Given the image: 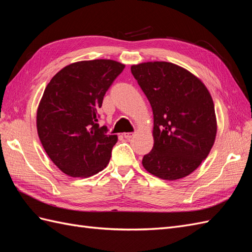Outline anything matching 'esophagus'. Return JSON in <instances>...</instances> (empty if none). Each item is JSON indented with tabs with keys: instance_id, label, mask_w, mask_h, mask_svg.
<instances>
[{
	"instance_id": "1",
	"label": "esophagus",
	"mask_w": 252,
	"mask_h": 252,
	"mask_svg": "<svg viewBox=\"0 0 252 252\" xmlns=\"http://www.w3.org/2000/svg\"><path fill=\"white\" fill-rule=\"evenodd\" d=\"M123 135H124V138H125V139H127V140H130V139L132 138V136H133V133H131V132H125Z\"/></svg>"
}]
</instances>
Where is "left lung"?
<instances>
[{
  "mask_svg": "<svg viewBox=\"0 0 252 252\" xmlns=\"http://www.w3.org/2000/svg\"><path fill=\"white\" fill-rule=\"evenodd\" d=\"M154 112V147L144 156V168L174 181L193 172L215 144L218 124L205 84L185 68L169 62L131 66Z\"/></svg>",
  "mask_w": 252,
  "mask_h": 252,
  "instance_id": "obj_1",
  "label": "left lung"
}]
</instances>
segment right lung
<instances>
[{
  "label": "right lung",
  "mask_w": 252,
  "mask_h": 252,
  "mask_svg": "<svg viewBox=\"0 0 252 252\" xmlns=\"http://www.w3.org/2000/svg\"><path fill=\"white\" fill-rule=\"evenodd\" d=\"M124 68L113 60L80 61L61 69L45 88L37 134L53 164L69 177L88 178L108 165L118 135L98 126V108Z\"/></svg>",
  "instance_id": "obj_1"
}]
</instances>
